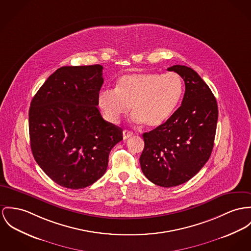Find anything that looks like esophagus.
<instances>
[{"mask_svg": "<svg viewBox=\"0 0 251 251\" xmlns=\"http://www.w3.org/2000/svg\"><path fill=\"white\" fill-rule=\"evenodd\" d=\"M133 135H134V133L131 132V131H128V130H124L123 131V138L124 139H127V138H129L130 136H132Z\"/></svg>", "mask_w": 251, "mask_h": 251, "instance_id": "34e87169", "label": "esophagus"}]
</instances>
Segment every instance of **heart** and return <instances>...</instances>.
I'll list each match as a JSON object with an SVG mask.
<instances>
[{
	"label": "heart",
	"instance_id": "b5f03b06",
	"mask_svg": "<svg viewBox=\"0 0 251 251\" xmlns=\"http://www.w3.org/2000/svg\"><path fill=\"white\" fill-rule=\"evenodd\" d=\"M183 92V80L176 73H133L118 78L116 89L101 91L97 104L111 123H117L132 106L134 121L155 128L173 115Z\"/></svg>",
	"mask_w": 251,
	"mask_h": 251
}]
</instances>
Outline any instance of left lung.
<instances>
[{
    "label": "left lung",
    "instance_id": "1",
    "mask_svg": "<svg viewBox=\"0 0 251 251\" xmlns=\"http://www.w3.org/2000/svg\"><path fill=\"white\" fill-rule=\"evenodd\" d=\"M167 70L183 79L184 97L166 122L142 135L139 158L145 176L162 187L182 184L199 173L212 152L218 121L216 98L193 69L175 65Z\"/></svg>",
    "mask_w": 251,
    "mask_h": 251
}]
</instances>
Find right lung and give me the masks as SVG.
Masks as SVG:
<instances>
[{
    "label": "right lung",
    "instance_id": "add662e5",
    "mask_svg": "<svg viewBox=\"0 0 251 251\" xmlns=\"http://www.w3.org/2000/svg\"><path fill=\"white\" fill-rule=\"evenodd\" d=\"M103 67L71 66L55 71L32 98L30 147L41 169L59 185L85 188L107 170L109 154L123 139L121 128L97 109Z\"/></svg>",
    "mask_w": 251,
    "mask_h": 251
}]
</instances>
